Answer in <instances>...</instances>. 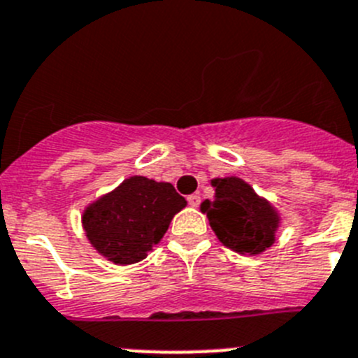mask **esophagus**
<instances>
[{"instance_id": "1", "label": "esophagus", "mask_w": 358, "mask_h": 358, "mask_svg": "<svg viewBox=\"0 0 358 358\" xmlns=\"http://www.w3.org/2000/svg\"><path fill=\"white\" fill-rule=\"evenodd\" d=\"M188 204L192 206V208H199V204H201V196H199V195H189L188 196Z\"/></svg>"}]
</instances>
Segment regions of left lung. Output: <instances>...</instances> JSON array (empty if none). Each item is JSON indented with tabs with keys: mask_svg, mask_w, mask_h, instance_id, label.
Masks as SVG:
<instances>
[{
	"mask_svg": "<svg viewBox=\"0 0 358 358\" xmlns=\"http://www.w3.org/2000/svg\"><path fill=\"white\" fill-rule=\"evenodd\" d=\"M215 199L201 204L216 238L239 254L257 255L275 243L280 218L273 206L261 199L239 177L213 179Z\"/></svg>",
	"mask_w": 358,
	"mask_h": 358,
	"instance_id": "8db88e82",
	"label": "left lung"
}]
</instances>
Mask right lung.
Returning <instances> with one entry per match:
<instances>
[{
  "label": "right lung",
  "mask_w": 358,
  "mask_h": 358,
  "mask_svg": "<svg viewBox=\"0 0 358 358\" xmlns=\"http://www.w3.org/2000/svg\"><path fill=\"white\" fill-rule=\"evenodd\" d=\"M186 206L170 182L133 176L83 213L88 241L115 264H133L162 241L173 215Z\"/></svg>",
  "instance_id": "add662e5"
}]
</instances>
